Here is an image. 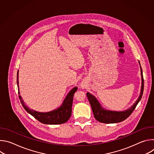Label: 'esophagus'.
<instances>
[{
	"mask_svg": "<svg viewBox=\"0 0 154 154\" xmlns=\"http://www.w3.org/2000/svg\"><path fill=\"white\" fill-rule=\"evenodd\" d=\"M80 86H81V88L82 89H85V88H86V83H85V82H82V83H81V85H80Z\"/></svg>",
	"mask_w": 154,
	"mask_h": 154,
	"instance_id": "1",
	"label": "esophagus"
}]
</instances>
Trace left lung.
<instances>
[{"mask_svg": "<svg viewBox=\"0 0 154 154\" xmlns=\"http://www.w3.org/2000/svg\"><path fill=\"white\" fill-rule=\"evenodd\" d=\"M140 66L141 69V92L140 96L137 100V101L134 103V105L127 109L126 110L122 112H116V111H111L108 110L103 108L97 99L94 97L93 94L88 92L86 93V96L88 100L90 103V105L92 108V110L94 114V116L95 119L100 122L105 123V124H113V123H118L122 122L126 119L132 113L134 109H135L137 105L141 99L143 91H144V79L143 75V71L141 67L140 61Z\"/></svg>", "mask_w": 154, "mask_h": 154, "instance_id": "8db88e82", "label": "left lung"}]
</instances>
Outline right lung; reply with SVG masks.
I'll list each match as a JSON object with an SVG mask.
<instances>
[{
  "instance_id": "1",
  "label": "right lung",
  "mask_w": 154,
  "mask_h": 154,
  "mask_svg": "<svg viewBox=\"0 0 154 154\" xmlns=\"http://www.w3.org/2000/svg\"><path fill=\"white\" fill-rule=\"evenodd\" d=\"M19 70L17 72V85L18 88L19 97L20 100L21 104L26 110L33 116L35 119L45 124H61L66 122L71 116L72 113V105L73 102V97L74 93L77 90V87H74L68 93L66 97L64 99L62 105L54 109L52 111L49 112H38L33 109L29 108L24 103L23 98L20 95L19 90Z\"/></svg>"
}]
</instances>
